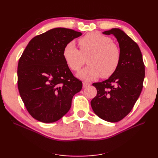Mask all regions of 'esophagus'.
Here are the masks:
<instances>
[{
	"label": "esophagus",
	"mask_w": 158,
	"mask_h": 158,
	"mask_svg": "<svg viewBox=\"0 0 158 158\" xmlns=\"http://www.w3.org/2000/svg\"><path fill=\"white\" fill-rule=\"evenodd\" d=\"M89 85H90V84H89V83H87V82H83V88H86V87L89 86Z\"/></svg>",
	"instance_id": "1"
}]
</instances>
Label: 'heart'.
<instances>
[{"label":"heart","instance_id":"1","mask_svg":"<svg viewBox=\"0 0 158 158\" xmlns=\"http://www.w3.org/2000/svg\"><path fill=\"white\" fill-rule=\"evenodd\" d=\"M80 49L74 41L66 44L63 49V57L69 67L78 71L88 58V66L76 76L84 81H92L100 76L107 78L114 73L121 60V51L112 43L111 38L98 32H91L78 40Z\"/></svg>","mask_w":158,"mask_h":158}]
</instances>
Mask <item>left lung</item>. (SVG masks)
<instances>
[{"mask_svg":"<svg viewBox=\"0 0 158 158\" xmlns=\"http://www.w3.org/2000/svg\"><path fill=\"white\" fill-rule=\"evenodd\" d=\"M118 43L121 60L114 73L102 82L94 83L97 95L91 106L97 115L108 122L121 121L131 112L143 88L145 67L136 43L119 28L105 31Z\"/></svg>","mask_w":158,"mask_h":158,"instance_id":"obj_1","label":"left lung"}]
</instances>
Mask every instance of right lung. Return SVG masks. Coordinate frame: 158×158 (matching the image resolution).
Wrapping results in <instances>:
<instances>
[{"instance_id": "obj_1", "label": "right lung", "mask_w": 158, "mask_h": 158, "mask_svg": "<svg viewBox=\"0 0 158 158\" xmlns=\"http://www.w3.org/2000/svg\"><path fill=\"white\" fill-rule=\"evenodd\" d=\"M82 33L64 27L51 29L29 42L18 65V87L27 111L49 123L68 113L82 83L71 73L63 57L66 44Z\"/></svg>"}]
</instances>
